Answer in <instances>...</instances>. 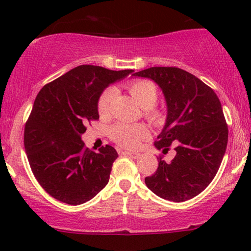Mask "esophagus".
Masks as SVG:
<instances>
[{
  "label": "esophagus",
  "instance_id": "1",
  "mask_svg": "<svg viewBox=\"0 0 251 251\" xmlns=\"http://www.w3.org/2000/svg\"><path fill=\"white\" fill-rule=\"evenodd\" d=\"M123 154L129 156V157H131V158H134V159L138 158V157L141 156V154H139V152H133V151H124V152H123Z\"/></svg>",
  "mask_w": 251,
  "mask_h": 251
}]
</instances>
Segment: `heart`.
<instances>
[{"instance_id":"b5f03b06","label":"heart","mask_w":251,"mask_h":251,"mask_svg":"<svg viewBox=\"0 0 251 251\" xmlns=\"http://www.w3.org/2000/svg\"><path fill=\"white\" fill-rule=\"evenodd\" d=\"M127 88L134 100L146 109L145 115L148 120L155 123L159 122L161 118L160 113L152 108L158 100V91L156 85L148 79H136L127 85ZM115 94V88L109 87L100 95L97 103V110L100 116L108 115L110 104ZM109 136L118 146L127 150H134L138 147L141 141L147 137L148 130L143 124H117L110 128Z\"/></svg>"}]
</instances>
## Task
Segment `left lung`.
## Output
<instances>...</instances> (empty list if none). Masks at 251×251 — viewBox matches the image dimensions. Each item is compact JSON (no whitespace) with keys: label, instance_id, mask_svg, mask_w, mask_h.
Segmentation results:
<instances>
[{"label":"left lung","instance_id":"1","mask_svg":"<svg viewBox=\"0 0 251 251\" xmlns=\"http://www.w3.org/2000/svg\"><path fill=\"white\" fill-rule=\"evenodd\" d=\"M151 78L164 93L167 118L155 147L176 143L171 163L158 158L155 174L145 184L157 196L185 201L201 194L217 174L228 143V126L218 96L196 76L178 67H151L134 73Z\"/></svg>","mask_w":251,"mask_h":251}]
</instances>
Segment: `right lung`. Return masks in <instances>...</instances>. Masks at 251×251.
Returning a JSON list of instances; mask_svg holds the SVG:
<instances>
[{"label": "right lung", "instance_id": "add662e5", "mask_svg": "<svg viewBox=\"0 0 251 251\" xmlns=\"http://www.w3.org/2000/svg\"><path fill=\"white\" fill-rule=\"evenodd\" d=\"M133 70L110 71L79 65L39 92L24 128V147L32 172L46 193L80 205L107 185L118 154L106 145L95 152L80 138L85 125L100 118L97 103L109 84Z\"/></svg>", "mask_w": 251, "mask_h": 251}]
</instances>
